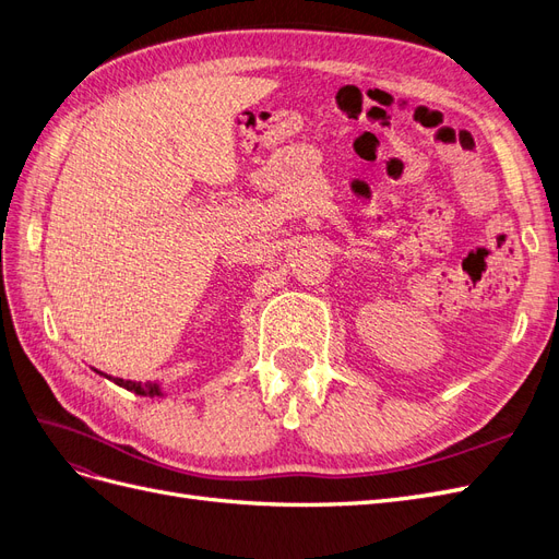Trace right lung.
I'll list each match as a JSON object with an SVG mask.
<instances>
[{"mask_svg": "<svg viewBox=\"0 0 559 559\" xmlns=\"http://www.w3.org/2000/svg\"><path fill=\"white\" fill-rule=\"evenodd\" d=\"M99 373V370H97ZM99 376H105V373H99ZM109 378V376H107ZM109 380H114L118 386H123V389H128V392H132V394H140V396H163L160 394V386L156 384V382H132V380H123V378H109Z\"/></svg>", "mask_w": 559, "mask_h": 559, "instance_id": "1", "label": "right lung"}]
</instances>
